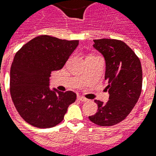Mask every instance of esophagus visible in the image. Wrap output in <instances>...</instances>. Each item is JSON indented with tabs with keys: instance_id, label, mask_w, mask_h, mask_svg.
<instances>
[{
	"instance_id": "esophagus-1",
	"label": "esophagus",
	"mask_w": 156,
	"mask_h": 156,
	"mask_svg": "<svg viewBox=\"0 0 156 156\" xmlns=\"http://www.w3.org/2000/svg\"><path fill=\"white\" fill-rule=\"evenodd\" d=\"M78 99L79 100V101H81L82 102H86V101H88V100L87 99V98L82 97V96H78Z\"/></svg>"
}]
</instances>
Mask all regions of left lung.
<instances>
[{
  "label": "left lung",
  "mask_w": 156,
  "mask_h": 156,
  "mask_svg": "<svg viewBox=\"0 0 156 156\" xmlns=\"http://www.w3.org/2000/svg\"><path fill=\"white\" fill-rule=\"evenodd\" d=\"M93 47L105 60V79L110 93L106 103L95 100L97 112L89 119L100 126L120 123L132 111L138 101L142 87L141 61L123 41L115 39L94 40Z\"/></svg>",
  "instance_id": "left-lung-1"
}]
</instances>
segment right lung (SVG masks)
<instances>
[{
    "instance_id": "1",
    "label": "right lung",
    "mask_w": 156,
    "mask_h": 156,
    "mask_svg": "<svg viewBox=\"0 0 156 156\" xmlns=\"http://www.w3.org/2000/svg\"><path fill=\"white\" fill-rule=\"evenodd\" d=\"M78 42L41 35L15 54L10 68V95L20 116L31 125L55 127L75 101L73 91L50 88V77L52 71L64 67Z\"/></svg>"
}]
</instances>
